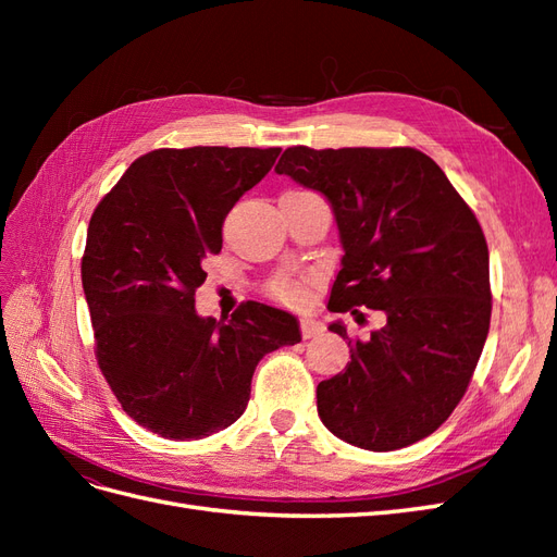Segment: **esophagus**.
I'll list each match as a JSON object with an SVG mask.
<instances>
[{"instance_id":"1","label":"esophagus","mask_w":557,"mask_h":557,"mask_svg":"<svg viewBox=\"0 0 557 557\" xmlns=\"http://www.w3.org/2000/svg\"><path fill=\"white\" fill-rule=\"evenodd\" d=\"M301 336H305V339H311V336H318V334H323V330H325V325L320 323V320H313V318H301Z\"/></svg>"}]
</instances>
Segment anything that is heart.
Instances as JSON below:
<instances>
[{"label": "heart", "instance_id": "1", "mask_svg": "<svg viewBox=\"0 0 557 557\" xmlns=\"http://www.w3.org/2000/svg\"><path fill=\"white\" fill-rule=\"evenodd\" d=\"M272 293H274L278 299H283V301H290V305H297V301L305 299L307 288H305V285H301V283H297V281H281Z\"/></svg>", "mask_w": 557, "mask_h": 557}]
</instances>
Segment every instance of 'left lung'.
Segmentation results:
<instances>
[{
	"mask_svg": "<svg viewBox=\"0 0 557 557\" xmlns=\"http://www.w3.org/2000/svg\"><path fill=\"white\" fill-rule=\"evenodd\" d=\"M276 174L323 195L344 248L327 309L381 327L318 383L323 425L364 450L425 440L458 407L491 327V267L474 211L416 148H285Z\"/></svg>",
	"mask_w": 557,
	"mask_h": 557,
	"instance_id": "8db88e82",
	"label": "left lung"
}]
</instances>
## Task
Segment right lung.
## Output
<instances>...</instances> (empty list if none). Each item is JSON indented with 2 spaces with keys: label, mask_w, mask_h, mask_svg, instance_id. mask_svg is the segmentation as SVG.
Wrapping results in <instances>:
<instances>
[{
  "label": "right lung",
  "mask_w": 557,
  "mask_h": 557,
  "mask_svg": "<svg viewBox=\"0 0 557 557\" xmlns=\"http://www.w3.org/2000/svg\"><path fill=\"white\" fill-rule=\"evenodd\" d=\"M281 148H160L129 164L99 201L81 262L99 369L123 411L164 440L230 428L258 362L301 342L288 311L244 301L201 318V260L223 248L225 215Z\"/></svg>",
  "instance_id": "obj_1"
}]
</instances>
